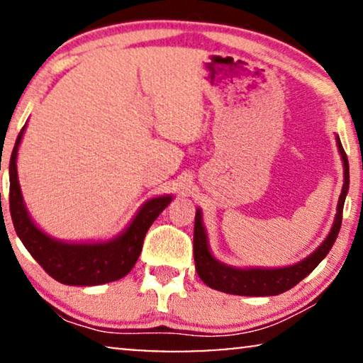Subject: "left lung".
Wrapping results in <instances>:
<instances>
[{
	"mask_svg": "<svg viewBox=\"0 0 363 363\" xmlns=\"http://www.w3.org/2000/svg\"><path fill=\"white\" fill-rule=\"evenodd\" d=\"M337 147L344 162V186L337 205V216L334 226L325 238V241L312 252L304 261L297 262L294 266L281 267V269H236L218 262L208 250L206 233L201 223V213L196 210L195 215V231H193V256H195V267L200 279L210 286L211 289L226 292V294L236 296H277L289 291L291 287L309 276L315 269L317 264L329 255L330 247L334 246L342 225V211L347 191H349V160L347 153L342 147L340 138L337 137Z\"/></svg>",
	"mask_w": 363,
	"mask_h": 363,
	"instance_id": "1",
	"label": "left lung"
}]
</instances>
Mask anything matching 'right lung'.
Listing matches in <instances>:
<instances>
[{
  "instance_id": "obj_1",
  "label": "right lung",
  "mask_w": 363,
  "mask_h": 363,
  "mask_svg": "<svg viewBox=\"0 0 363 363\" xmlns=\"http://www.w3.org/2000/svg\"><path fill=\"white\" fill-rule=\"evenodd\" d=\"M24 127L19 132L9 158V213L14 230L24 247L52 279L62 284L99 286L122 279L135 266L148 228L168 206L172 196H158L147 201L133 218L127 231L108 242L67 245L52 240L34 226L23 203L21 188L18 183L16 157Z\"/></svg>"
}]
</instances>
